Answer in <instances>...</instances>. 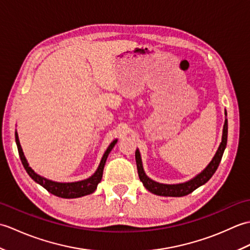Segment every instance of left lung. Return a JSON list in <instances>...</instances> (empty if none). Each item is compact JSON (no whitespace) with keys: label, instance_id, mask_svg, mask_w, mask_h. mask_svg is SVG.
<instances>
[{"label":"left lung","instance_id":"8db88e82","mask_svg":"<svg viewBox=\"0 0 250 250\" xmlns=\"http://www.w3.org/2000/svg\"><path fill=\"white\" fill-rule=\"evenodd\" d=\"M227 139H228V120L226 119L225 125H224V133H222V141L221 144L217 150L215 157L210 163L207 166V167L204 169L203 172L200 173L198 176H195L193 179L189 180L187 183L184 184H178V185H164V184H159L153 182L150 178L146 176V174L143 169L142 166V159L140 151L136 150L135 152V160H136V167H137V173H139V177L143 185L145 186V188L150 191V192L155 193L157 195H163V196H184L187 195L191 192L199 188L200 186L204 185L205 183L208 182L210 177L213 176L216 169L218 168L219 163L221 161L222 155H224V151L227 146Z\"/></svg>","mask_w":250,"mask_h":250}]
</instances>
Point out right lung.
I'll use <instances>...</instances> for the list:
<instances>
[{"mask_svg":"<svg viewBox=\"0 0 250 250\" xmlns=\"http://www.w3.org/2000/svg\"><path fill=\"white\" fill-rule=\"evenodd\" d=\"M15 137H16V144H17L20 160H21V162H22V166L25 168L26 173L29 174V176L33 179L34 182L40 184L42 187H44L47 191H48V192L52 193L56 196H59V198H63V199L81 198V196L92 193L93 191L97 189V186L101 182V179H102V176H103V169H104L106 159H107L108 153L110 152L111 149H113V147L117 143V140H115L108 146L107 150H106L104 153L102 160H101V163L97 169V172H95L91 177H89L88 179L82 180V182H76V183H56V182H51V180H49V179H46L44 177L40 176V175H37L33 171V169L29 167V164H28V162H26L25 157L22 152V149H21L17 132L15 133Z\"/></svg>","mask_w":250,"mask_h":250,"instance_id":"1","label":"right lung"}]
</instances>
